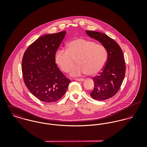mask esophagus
<instances>
[{"label":"esophagus","mask_w":147,"mask_h":147,"mask_svg":"<svg viewBox=\"0 0 147 147\" xmlns=\"http://www.w3.org/2000/svg\"><path fill=\"white\" fill-rule=\"evenodd\" d=\"M75 80H76V81H78V82H83V81H84V79H82V78H80V79H75Z\"/></svg>","instance_id":"1"}]
</instances>
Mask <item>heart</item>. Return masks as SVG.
Returning <instances> with one entry per match:
<instances>
[{
	"mask_svg": "<svg viewBox=\"0 0 147 147\" xmlns=\"http://www.w3.org/2000/svg\"><path fill=\"white\" fill-rule=\"evenodd\" d=\"M55 59L64 72H69L76 61L78 65L71 70V76H78L86 73L94 76L104 67L107 59V52L102 45L78 38L68 43L67 50H58Z\"/></svg>",
	"mask_w": 147,
	"mask_h": 147,
	"instance_id": "b5f03b06",
	"label": "heart"
}]
</instances>
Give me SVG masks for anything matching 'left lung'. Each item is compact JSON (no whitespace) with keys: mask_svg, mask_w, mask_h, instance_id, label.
I'll use <instances>...</instances> for the list:
<instances>
[{"mask_svg":"<svg viewBox=\"0 0 147 147\" xmlns=\"http://www.w3.org/2000/svg\"><path fill=\"white\" fill-rule=\"evenodd\" d=\"M88 36L101 43L107 52V59L98 75L93 78L94 89L90 95L98 101L113 97L119 90L123 81L126 65L123 51L113 39L102 33L86 30Z\"/></svg>","mask_w":147,"mask_h":147,"instance_id":"1","label":"left lung"}]
</instances>
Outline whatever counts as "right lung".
<instances>
[{
	"mask_svg": "<svg viewBox=\"0 0 147 147\" xmlns=\"http://www.w3.org/2000/svg\"><path fill=\"white\" fill-rule=\"evenodd\" d=\"M66 32L42 36L24 54L22 72L24 83L31 93L44 102H54L65 94L70 80L55 63V53Z\"/></svg>",
	"mask_w": 147,
	"mask_h": 147,
	"instance_id": "obj_1",
	"label": "right lung"
}]
</instances>
